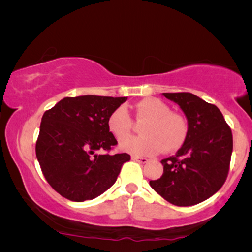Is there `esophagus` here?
Returning <instances> with one entry per match:
<instances>
[{
  "instance_id": "34e87169",
  "label": "esophagus",
  "mask_w": 252,
  "mask_h": 252,
  "mask_svg": "<svg viewBox=\"0 0 252 252\" xmlns=\"http://www.w3.org/2000/svg\"><path fill=\"white\" fill-rule=\"evenodd\" d=\"M132 160L139 161L140 164H146V163H148V161H149V159H147V158L139 157V156H132Z\"/></svg>"
}]
</instances>
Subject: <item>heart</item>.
I'll use <instances>...</instances> for the list:
<instances>
[{
  "label": "heart",
  "mask_w": 252,
  "mask_h": 252,
  "mask_svg": "<svg viewBox=\"0 0 252 252\" xmlns=\"http://www.w3.org/2000/svg\"><path fill=\"white\" fill-rule=\"evenodd\" d=\"M137 122H144L140 136H129L133 129V120L125 106H118L110 113L108 128L119 142L120 149L134 156H154L161 150L173 153L187 139L188 124L180 113L159 98H144L134 105ZM124 139H123L122 137Z\"/></svg>",
  "instance_id": "obj_1"
}]
</instances>
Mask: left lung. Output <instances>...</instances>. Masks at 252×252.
Listing matches in <instances>:
<instances>
[{
	"instance_id": "left-lung-1",
	"label": "left lung",
	"mask_w": 252,
	"mask_h": 252,
	"mask_svg": "<svg viewBox=\"0 0 252 252\" xmlns=\"http://www.w3.org/2000/svg\"><path fill=\"white\" fill-rule=\"evenodd\" d=\"M188 120L187 139L174 156L161 160L163 175L150 186L178 206L198 204L225 184L233 151L232 129L222 113L191 93H163Z\"/></svg>"
}]
</instances>
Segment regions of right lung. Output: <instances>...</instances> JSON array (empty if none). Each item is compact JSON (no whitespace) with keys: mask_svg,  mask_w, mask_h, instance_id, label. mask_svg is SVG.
I'll use <instances>...</instances> for the list:
<instances>
[{"mask_svg":"<svg viewBox=\"0 0 252 252\" xmlns=\"http://www.w3.org/2000/svg\"><path fill=\"white\" fill-rule=\"evenodd\" d=\"M126 97H65L43 113L35 153L54 190L74 202L103 194L115 184L128 154L110 155L117 140L108 118ZM96 151H105L102 155Z\"/></svg>","mask_w":252,"mask_h":252,"instance_id":"right-lung-1","label":"right lung"}]
</instances>
